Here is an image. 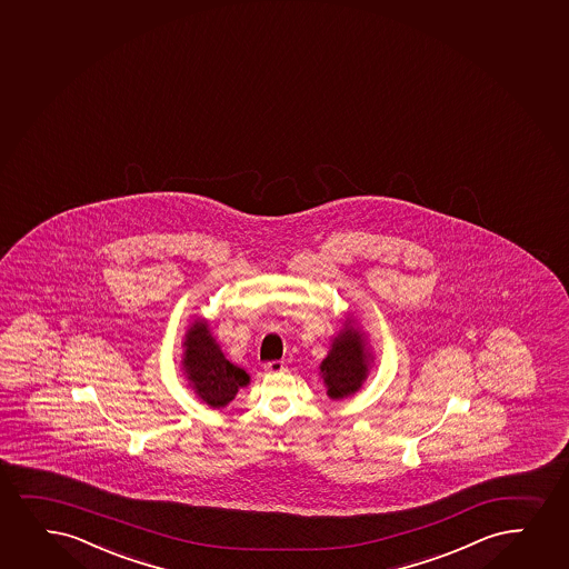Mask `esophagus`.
Returning a JSON list of instances; mask_svg holds the SVG:
<instances>
[{
  "label": "esophagus",
  "mask_w": 569,
  "mask_h": 569,
  "mask_svg": "<svg viewBox=\"0 0 569 569\" xmlns=\"http://www.w3.org/2000/svg\"><path fill=\"white\" fill-rule=\"evenodd\" d=\"M264 370H267L268 373H281L286 370V365H283L281 360H272V362L264 365Z\"/></svg>",
  "instance_id": "34e87169"
}]
</instances>
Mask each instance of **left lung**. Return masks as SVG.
<instances>
[{
    "mask_svg": "<svg viewBox=\"0 0 569 569\" xmlns=\"http://www.w3.org/2000/svg\"><path fill=\"white\" fill-rule=\"evenodd\" d=\"M372 365V355L366 347V337L355 328L351 318H347L343 330H339L331 341L328 357L320 365L323 386L330 399H345L357 393L365 383Z\"/></svg>",
    "mask_w": 569,
    "mask_h": 569,
    "instance_id": "8db88e82",
    "label": "left lung"
}]
</instances>
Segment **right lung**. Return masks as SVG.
Returning a JSON list of instances; mask_svg holds the SVG:
<instances>
[{
    "instance_id": "1",
    "label": "right lung",
    "mask_w": 569,
    "mask_h": 569,
    "mask_svg": "<svg viewBox=\"0 0 569 569\" xmlns=\"http://www.w3.org/2000/svg\"><path fill=\"white\" fill-rule=\"evenodd\" d=\"M182 366L197 397L211 408H224L249 383V373L220 351L204 318L191 323L186 333Z\"/></svg>"
}]
</instances>
